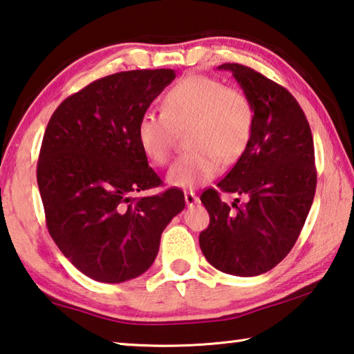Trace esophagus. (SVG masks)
I'll list each match as a JSON object with an SVG mask.
<instances>
[{
	"mask_svg": "<svg viewBox=\"0 0 354 354\" xmlns=\"http://www.w3.org/2000/svg\"><path fill=\"white\" fill-rule=\"evenodd\" d=\"M184 200H186L187 206H192V205L197 203L198 197L192 192V190H186V192H184Z\"/></svg>",
	"mask_w": 354,
	"mask_h": 354,
	"instance_id": "esophagus-1",
	"label": "esophagus"
}]
</instances>
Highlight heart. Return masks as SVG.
<instances>
[{
  "label": "heart",
  "mask_w": 354,
  "mask_h": 354,
  "mask_svg": "<svg viewBox=\"0 0 354 354\" xmlns=\"http://www.w3.org/2000/svg\"><path fill=\"white\" fill-rule=\"evenodd\" d=\"M162 113L138 120L137 142L148 160L165 165L179 133L190 149L171 165L167 181L192 189L214 178L222 164H233L248 149L255 129V109L243 89L206 75L178 80L162 97Z\"/></svg>",
  "instance_id": "obj_1"
}]
</instances>
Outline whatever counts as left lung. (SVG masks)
I'll return each instance as SVG.
<instances>
[{"instance_id":"8db88e82","label":"left lung","mask_w":354,"mask_h":354,"mask_svg":"<svg viewBox=\"0 0 354 354\" xmlns=\"http://www.w3.org/2000/svg\"><path fill=\"white\" fill-rule=\"evenodd\" d=\"M218 69L232 72L250 97L255 129L217 187L248 200L228 207L218 190L206 189L200 200L209 225L200 233V248L218 271L250 277L279 265L299 238L315 195V151L307 118L288 89L248 66L225 63Z\"/></svg>"}]
</instances>
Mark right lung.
Wrapping results in <instances>:
<instances>
[{
  "label": "right lung",
  "mask_w": 354,
  "mask_h": 354,
  "mask_svg": "<svg viewBox=\"0 0 354 354\" xmlns=\"http://www.w3.org/2000/svg\"><path fill=\"white\" fill-rule=\"evenodd\" d=\"M171 69L106 75L55 110L37 160L50 236L78 271L120 283L148 271L160 234L186 206L181 189L133 197L162 179L137 142V124L175 80Z\"/></svg>",
  "instance_id": "right-lung-1"
}]
</instances>
